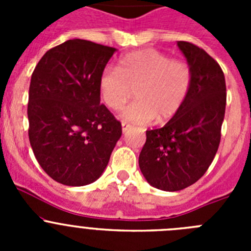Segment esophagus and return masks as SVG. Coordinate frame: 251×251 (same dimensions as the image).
<instances>
[{"label":"esophagus","instance_id":"34e87169","mask_svg":"<svg viewBox=\"0 0 251 251\" xmlns=\"http://www.w3.org/2000/svg\"><path fill=\"white\" fill-rule=\"evenodd\" d=\"M130 128V124L126 123V122H122V129H123V133H126V130H128Z\"/></svg>","mask_w":251,"mask_h":251}]
</instances>
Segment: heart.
Instances as JSON below:
<instances>
[{"instance_id": "1", "label": "heart", "mask_w": 251, "mask_h": 251, "mask_svg": "<svg viewBox=\"0 0 251 251\" xmlns=\"http://www.w3.org/2000/svg\"><path fill=\"white\" fill-rule=\"evenodd\" d=\"M191 81V69L185 61L156 49H143L122 56L118 69H104L99 90L113 110L122 109L136 95L137 100L122 113L124 119L145 124L157 118L163 123L181 110Z\"/></svg>"}]
</instances>
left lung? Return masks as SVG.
Instances as JSON below:
<instances>
[{
    "instance_id": "left-lung-1",
    "label": "left lung",
    "mask_w": 251,
    "mask_h": 251,
    "mask_svg": "<svg viewBox=\"0 0 251 251\" xmlns=\"http://www.w3.org/2000/svg\"><path fill=\"white\" fill-rule=\"evenodd\" d=\"M191 69L182 108L165 127L146 132L139 168L153 187L179 191L194 185L211 165L221 139L226 84L220 65L203 49L177 41Z\"/></svg>"
}]
</instances>
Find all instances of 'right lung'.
Instances as JSON below:
<instances>
[{"label": "right lung", "mask_w": 251, "mask_h": 251, "mask_svg": "<svg viewBox=\"0 0 251 251\" xmlns=\"http://www.w3.org/2000/svg\"><path fill=\"white\" fill-rule=\"evenodd\" d=\"M114 52L68 40L46 51L31 75L28 139L41 168L56 182H94L121 138V122L100 104L99 90V76Z\"/></svg>", "instance_id": "1"}]
</instances>
